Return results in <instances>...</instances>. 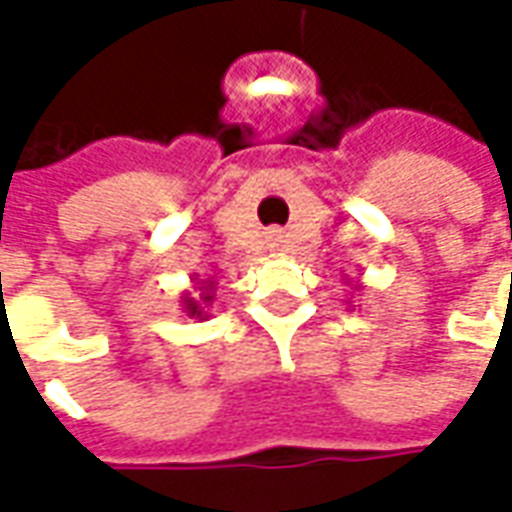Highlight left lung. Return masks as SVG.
Segmentation results:
<instances>
[{
  "instance_id": "obj_1",
  "label": "left lung",
  "mask_w": 512,
  "mask_h": 512,
  "mask_svg": "<svg viewBox=\"0 0 512 512\" xmlns=\"http://www.w3.org/2000/svg\"><path fill=\"white\" fill-rule=\"evenodd\" d=\"M351 286H354V289H360V283H354V280H351Z\"/></svg>"
}]
</instances>
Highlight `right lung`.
<instances>
[{
    "label": "right lung",
    "instance_id": "obj_1",
    "mask_svg": "<svg viewBox=\"0 0 512 512\" xmlns=\"http://www.w3.org/2000/svg\"><path fill=\"white\" fill-rule=\"evenodd\" d=\"M192 289L195 291H184V297H181V303H184L186 317H195V320H206L209 314L206 309L212 306V300H215V291H218V280L215 277H192Z\"/></svg>",
    "mask_w": 512,
    "mask_h": 512
}]
</instances>
